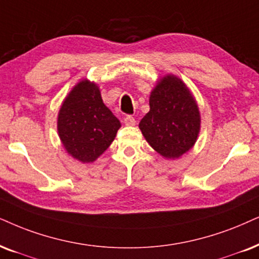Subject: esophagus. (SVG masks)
<instances>
[{
	"mask_svg": "<svg viewBox=\"0 0 259 259\" xmlns=\"http://www.w3.org/2000/svg\"><path fill=\"white\" fill-rule=\"evenodd\" d=\"M135 123H136L135 118H134L133 116H130V114H127L125 118H124V124H125V125H127V126L135 125Z\"/></svg>",
	"mask_w": 259,
	"mask_h": 259,
	"instance_id": "esophagus-1",
	"label": "esophagus"
}]
</instances>
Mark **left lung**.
<instances>
[{"instance_id": "1", "label": "left lung", "mask_w": 259, "mask_h": 259, "mask_svg": "<svg viewBox=\"0 0 259 259\" xmlns=\"http://www.w3.org/2000/svg\"><path fill=\"white\" fill-rule=\"evenodd\" d=\"M149 106L139 125L147 142L165 158L182 156L195 145L201 126L197 104L188 87L167 75L150 93Z\"/></svg>"}]
</instances>
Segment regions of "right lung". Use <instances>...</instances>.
Masks as SVG:
<instances>
[{
    "label": "right lung",
    "instance_id": "1",
    "mask_svg": "<svg viewBox=\"0 0 259 259\" xmlns=\"http://www.w3.org/2000/svg\"><path fill=\"white\" fill-rule=\"evenodd\" d=\"M120 122L105 106L96 83L82 80L65 98L58 113V135L65 150L92 162L109 148Z\"/></svg>",
    "mask_w": 259,
    "mask_h": 259
}]
</instances>
